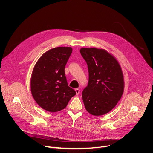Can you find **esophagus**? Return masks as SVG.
<instances>
[{
    "mask_svg": "<svg viewBox=\"0 0 153 153\" xmlns=\"http://www.w3.org/2000/svg\"><path fill=\"white\" fill-rule=\"evenodd\" d=\"M75 91H76V94L78 95L79 93H80V90L79 88H76L75 89Z\"/></svg>",
    "mask_w": 153,
    "mask_h": 153,
    "instance_id": "34e87169",
    "label": "esophagus"
}]
</instances>
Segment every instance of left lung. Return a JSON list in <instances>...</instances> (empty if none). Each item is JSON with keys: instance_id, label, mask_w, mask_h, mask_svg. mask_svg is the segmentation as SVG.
Segmentation results:
<instances>
[{"instance_id": "left-lung-1", "label": "left lung", "mask_w": 153, "mask_h": 153, "mask_svg": "<svg viewBox=\"0 0 153 153\" xmlns=\"http://www.w3.org/2000/svg\"><path fill=\"white\" fill-rule=\"evenodd\" d=\"M80 52L89 73L88 85L82 91L85 107L93 116L105 114L116 106L123 94L121 67L116 58L103 49L82 48Z\"/></svg>"}]
</instances>
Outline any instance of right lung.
Returning a JSON list of instances; mask_svg holds the SVG:
<instances>
[{"instance_id": "1", "label": "right lung", "mask_w": 153, "mask_h": 153, "mask_svg": "<svg viewBox=\"0 0 153 153\" xmlns=\"http://www.w3.org/2000/svg\"><path fill=\"white\" fill-rule=\"evenodd\" d=\"M71 47H56L37 60L31 77V91L36 103L51 113L67 106L76 91L68 86L65 67L72 53Z\"/></svg>"}]
</instances>
